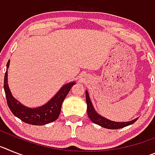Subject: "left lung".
I'll return each mask as SVG.
<instances>
[{"instance_id":"left-lung-1","label":"left lung","mask_w":155,"mask_h":155,"mask_svg":"<svg viewBox=\"0 0 155 155\" xmlns=\"http://www.w3.org/2000/svg\"><path fill=\"white\" fill-rule=\"evenodd\" d=\"M85 97H86V102H87V113L88 115V117L90 120L98 125L101 126V127H104L106 129H110V130H117V129H121L124 127H127L129 125H131L134 123L138 120V118L134 119V120H131L129 122H115L113 120H109L108 119L105 118L104 116H101L97 113L95 109H94V106H93L92 103L90 99L89 94L87 91H85Z\"/></svg>"}]
</instances>
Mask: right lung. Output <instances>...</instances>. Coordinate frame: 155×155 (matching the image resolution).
I'll list each match as a JSON object with an SVG mask.
<instances>
[{
    "label": "right lung",
    "mask_w": 155,
    "mask_h": 155,
    "mask_svg": "<svg viewBox=\"0 0 155 155\" xmlns=\"http://www.w3.org/2000/svg\"><path fill=\"white\" fill-rule=\"evenodd\" d=\"M9 64L10 61H8L7 64V70L4 81V88L6 94L7 103L12 113L21 121L31 125L42 126L55 121L60 116L61 105L64 100L69 93L72 86L75 84V82L71 81L62 86L57 94L49 102L42 106L30 108L21 104L12 94L8 84V69L9 68Z\"/></svg>",
    "instance_id": "right-lung-1"
}]
</instances>
